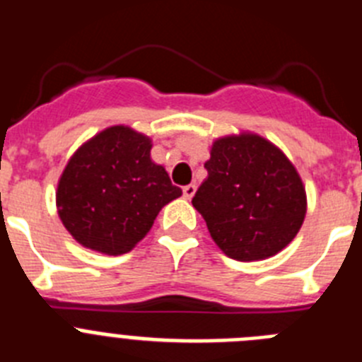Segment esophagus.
I'll return each instance as SVG.
<instances>
[{
	"label": "esophagus",
	"mask_w": 362,
	"mask_h": 362,
	"mask_svg": "<svg viewBox=\"0 0 362 362\" xmlns=\"http://www.w3.org/2000/svg\"><path fill=\"white\" fill-rule=\"evenodd\" d=\"M194 194H196V185H187V187H183V196L187 199H192Z\"/></svg>",
	"instance_id": "obj_1"
}]
</instances>
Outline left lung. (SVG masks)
Here are the masks:
<instances>
[{"label": "left lung", "mask_w": 362, "mask_h": 362, "mask_svg": "<svg viewBox=\"0 0 362 362\" xmlns=\"http://www.w3.org/2000/svg\"><path fill=\"white\" fill-rule=\"evenodd\" d=\"M209 177L192 204L221 250L238 261L281 252L299 232L306 194L283 152L254 134L217 139L204 163Z\"/></svg>", "instance_id": "8db88e82"}]
</instances>
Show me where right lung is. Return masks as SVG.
<instances>
[{
	"label": "right lung",
	"instance_id": "obj_1",
	"mask_svg": "<svg viewBox=\"0 0 362 362\" xmlns=\"http://www.w3.org/2000/svg\"><path fill=\"white\" fill-rule=\"evenodd\" d=\"M150 139L110 127L70 158L57 185V212L74 239L101 254H127L141 241L166 203L181 196Z\"/></svg>",
	"mask_w": 362,
	"mask_h": 362
}]
</instances>
